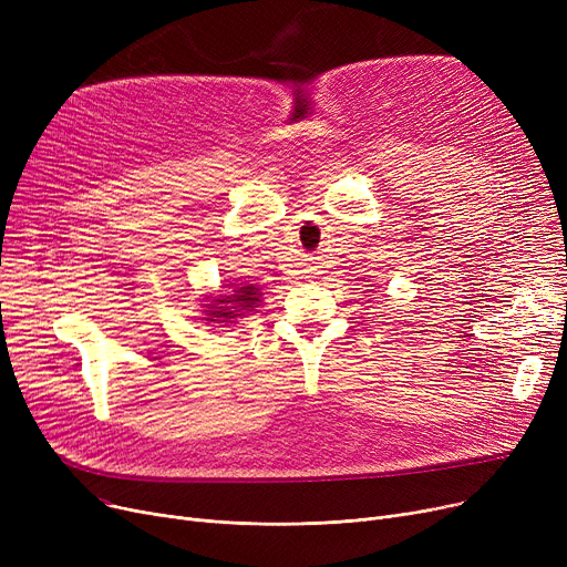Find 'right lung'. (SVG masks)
Listing matches in <instances>:
<instances>
[{"label":"right lung","mask_w":567,"mask_h":567,"mask_svg":"<svg viewBox=\"0 0 567 567\" xmlns=\"http://www.w3.org/2000/svg\"><path fill=\"white\" fill-rule=\"evenodd\" d=\"M255 303H259V289L257 287H238L234 293L223 296V299H214L212 310H206L208 317H216L223 321H231L236 317H241L244 310H252ZM208 319V321H216Z\"/></svg>","instance_id":"add662e5"}]
</instances>
